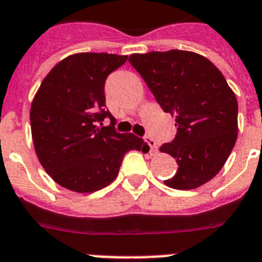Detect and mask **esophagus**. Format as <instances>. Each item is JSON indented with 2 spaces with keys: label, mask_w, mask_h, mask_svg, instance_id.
<instances>
[{
  "label": "esophagus",
  "mask_w": 262,
  "mask_h": 262,
  "mask_svg": "<svg viewBox=\"0 0 262 262\" xmlns=\"http://www.w3.org/2000/svg\"><path fill=\"white\" fill-rule=\"evenodd\" d=\"M144 141L149 145V148H151V152L154 154V152H156V149H158V144H156V141L152 137H149V136H145L144 137Z\"/></svg>",
  "instance_id": "1"
}]
</instances>
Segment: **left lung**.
Instances as JSON below:
<instances>
[{"label":"left lung","instance_id":"obj_1","mask_svg":"<svg viewBox=\"0 0 262 262\" xmlns=\"http://www.w3.org/2000/svg\"><path fill=\"white\" fill-rule=\"evenodd\" d=\"M129 62L164 113L175 115L177 135L160 151L179 167L164 183L189 190L211 181L238 136V102L222 72L203 55L183 50L132 54Z\"/></svg>","mask_w":262,"mask_h":262}]
</instances>
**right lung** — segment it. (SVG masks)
<instances>
[{"instance_id":"add662e5","label":"right lung","mask_w":262,"mask_h":262,"mask_svg":"<svg viewBox=\"0 0 262 262\" xmlns=\"http://www.w3.org/2000/svg\"><path fill=\"white\" fill-rule=\"evenodd\" d=\"M127 55L80 53L57 63L45 77L31 106L35 152L61 186L91 193L117 178L125 154L145 151L143 139L115 130L106 108L104 84ZM111 119L108 127L102 121Z\"/></svg>"}]
</instances>
